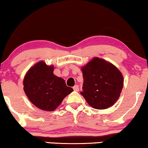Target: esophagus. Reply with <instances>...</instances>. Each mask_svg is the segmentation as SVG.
I'll return each mask as SVG.
<instances>
[{
  "instance_id": "esophagus-1",
  "label": "esophagus",
  "mask_w": 148,
  "mask_h": 148,
  "mask_svg": "<svg viewBox=\"0 0 148 148\" xmlns=\"http://www.w3.org/2000/svg\"><path fill=\"white\" fill-rule=\"evenodd\" d=\"M73 89H74V90L75 91H78V90H79V87H78V85H75L73 87Z\"/></svg>"
}]
</instances>
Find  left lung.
Returning <instances> with one entry per match:
<instances>
[{"instance_id":"8db88e82","label":"left lung","mask_w":148,"mask_h":148,"mask_svg":"<svg viewBox=\"0 0 148 148\" xmlns=\"http://www.w3.org/2000/svg\"><path fill=\"white\" fill-rule=\"evenodd\" d=\"M84 83L80 94L96 109H106L118 100L124 85L122 74L111 63L93 58L81 68Z\"/></svg>"}]
</instances>
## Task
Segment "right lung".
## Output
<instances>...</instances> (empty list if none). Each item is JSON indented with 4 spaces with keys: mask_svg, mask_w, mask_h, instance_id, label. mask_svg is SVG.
<instances>
[{
    "mask_svg": "<svg viewBox=\"0 0 148 148\" xmlns=\"http://www.w3.org/2000/svg\"><path fill=\"white\" fill-rule=\"evenodd\" d=\"M53 65L43 61L28 70L24 78V91L32 103L44 111H52L73 91L65 80L53 74Z\"/></svg>",
    "mask_w": 148,
    "mask_h": 148,
    "instance_id": "right-lung-1",
    "label": "right lung"
}]
</instances>
